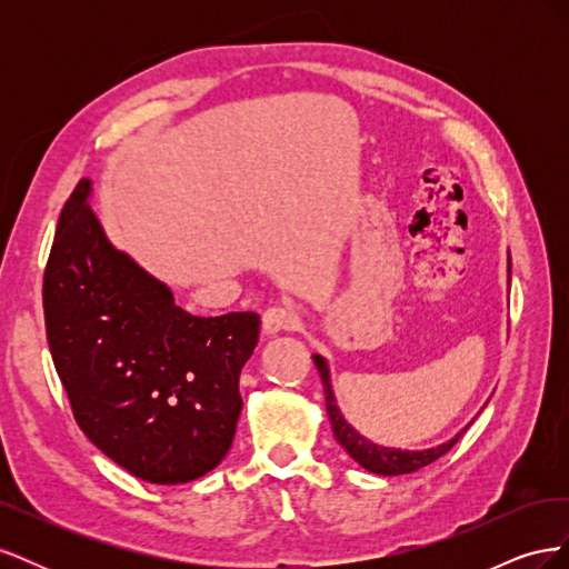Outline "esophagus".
I'll return each instance as SVG.
<instances>
[{
	"instance_id": "1",
	"label": "esophagus",
	"mask_w": 569,
	"mask_h": 569,
	"mask_svg": "<svg viewBox=\"0 0 569 569\" xmlns=\"http://www.w3.org/2000/svg\"><path fill=\"white\" fill-rule=\"evenodd\" d=\"M299 330V316L284 306H272L263 313V332L278 335V332H291Z\"/></svg>"
}]
</instances>
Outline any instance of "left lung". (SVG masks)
Masks as SVG:
<instances>
[{"label":"left lung","mask_w":569,"mask_h":569,"mask_svg":"<svg viewBox=\"0 0 569 569\" xmlns=\"http://www.w3.org/2000/svg\"><path fill=\"white\" fill-rule=\"evenodd\" d=\"M313 360H316V368H318L320 380H322L325 406H327V416H330V422H332L335 439L343 446V451H347L356 462H360L366 470H370L375 475L391 477V475L416 472V470L425 468V465L441 458L443 453H449L453 449V443L465 432H468V427H465L462 432H458L456 439H451L449 443H441V446H437V449H427V451H401V449H385V446H377V443L368 441L366 437H360L356 429L341 418V412L335 401V393H332V385H330V370H327L325 358L313 356Z\"/></svg>","instance_id":"left-lung-1"}]
</instances>
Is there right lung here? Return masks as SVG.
Returning <instances> with one entry per match:
<instances>
[{
    "mask_svg": "<svg viewBox=\"0 0 569 569\" xmlns=\"http://www.w3.org/2000/svg\"><path fill=\"white\" fill-rule=\"evenodd\" d=\"M63 203L42 284L47 343L73 418L101 453L151 485H184L226 458L258 313L199 318L116 251L88 206Z\"/></svg>",
    "mask_w": 569,
    "mask_h": 569,
    "instance_id": "right-lung-1",
    "label": "right lung"
}]
</instances>
